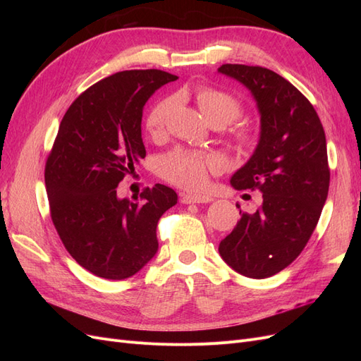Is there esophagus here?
<instances>
[{"mask_svg": "<svg viewBox=\"0 0 361 361\" xmlns=\"http://www.w3.org/2000/svg\"><path fill=\"white\" fill-rule=\"evenodd\" d=\"M212 199L209 195H204V194H183L180 202L185 204H190V203H209Z\"/></svg>", "mask_w": 361, "mask_h": 361, "instance_id": "esophagus-1", "label": "esophagus"}]
</instances>
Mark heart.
Segmentation results:
<instances>
[{
	"label": "heart",
	"mask_w": 361,
	"mask_h": 361,
	"mask_svg": "<svg viewBox=\"0 0 361 361\" xmlns=\"http://www.w3.org/2000/svg\"><path fill=\"white\" fill-rule=\"evenodd\" d=\"M195 102L212 126L223 128L235 122L243 114V104L233 94L211 85H199L194 92ZM176 106V97L167 96L150 106L146 116V129L152 138H159L166 133L167 120ZM231 137L238 147H248L255 143V129L245 122L231 128ZM221 159L212 154L176 149L161 157L158 170L161 176L179 187L188 190L202 188L211 173L220 171Z\"/></svg>",
	"instance_id": "b5f03b06"
}]
</instances>
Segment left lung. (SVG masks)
Returning a JSON list of instances; mask_svg holds the SVG:
<instances>
[{"label": "left lung", "instance_id": "1", "mask_svg": "<svg viewBox=\"0 0 361 361\" xmlns=\"http://www.w3.org/2000/svg\"><path fill=\"white\" fill-rule=\"evenodd\" d=\"M218 72L243 82L257 102L259 145L231 183L264 199L255 214L239 212L218 251L239 274L267 279L300 256L319 221L330 187L325 133L307 97L279 73L245 64Z\"/></svg>", "mask_w": 361, "mask_h": 361}]
</instances>
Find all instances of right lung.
I'll return each mask as SVG.
<instances>
[{
  "label": "right lung",
  "instance_id": "obj_1",
  "mask_svg": "<svg viewBox=\"0 0 361 361\" xmlns=\"http://www.w3.org/2000/svg\"><path fill=\"white\" fill-rule=\"evenodd\" d=\"M174 80L158 69L117 72L63 116L45 166L51 220L69 255L97 277L137 274L158 251L159 218L178 203L176 191L161 183L143 190V203L118 199L116 190L146 157L143 106Z\"/></svg>",
  "mask_w": 361,
  "mask_h": 361
}]
</instances>
